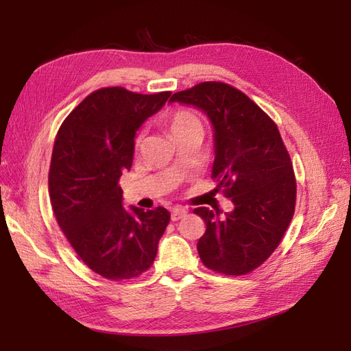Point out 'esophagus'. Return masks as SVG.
<instances>
[{"label":"esophagus","mask_w":351,"mask_h":351,"mask_svg":"<svg viewBox=\"0 0 351 351\" xmlns=\"http://www.w3.org/2000/svg\"><path fill=\"white\" fill-rule=\"evenodd\" d=\"M185 215H187V210L182 206H175L173 210H171V220L173 221L181 220L182 217H185Z\"/></svg>","instance_id":"esophagus-1"}]
</instances>
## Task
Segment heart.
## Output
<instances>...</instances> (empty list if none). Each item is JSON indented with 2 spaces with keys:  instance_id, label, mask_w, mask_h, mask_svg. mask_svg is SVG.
Returning <instances> with one entry per match:
<instances>
[{
  "instance_id": "1",
  "label": "heart",
  "mask_w": 351,
  "mask_h": 351,
  "mask_svg": "<svg viewBox=\"0 0 351 351\" xmlns=\"http://www.w3.org/2000/svg\"><path fill=\"white\" fill-rule=\"evenodd\" d=\"M195 126H200V121L196 114L191 113V111H187V110L176 111V113L170 117V130L175 136L182 131L195 128Z\"/></svg>"
}]
</instances>
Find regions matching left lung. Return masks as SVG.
I'll use <instances>...</instances> for the list:
<instances>
[{"instance_id":"1","label":"left lung","mask_w":351,"mask_h":351,"mask_svg":"<svg viewBox=\"0 0 351 351\" xmlns=\"http://www.w3.org/2000/svg\"><path fill=\"white\" fill-rule=\"evenodd\" d=\"M169 102L191 106L213 126L211 178L225 187L234 210L221 215L200 206L206 230L197 241L211 270L240 276L255 270L278 247L295 206V180L278 126L243 92L206 81L173 93Z\"/></svg>"}]
</instances>
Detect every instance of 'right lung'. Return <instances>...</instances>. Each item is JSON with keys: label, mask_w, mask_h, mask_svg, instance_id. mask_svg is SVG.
I'll use <instances>...</instances> for the list:
<instances>
[{"label": "right lung", "mask_w": 351, "mask_h": 351, "mask_svg": "<svg viewBox=\"0 0 351 351\" xmlns=\"http://www.w3.org/2000/svg\"><path fill=\"white\" fill-rule=\"evenodd\" d=\"M170 95L99 88L58 130L48 178L52 210L77 255L102 278L123 280L146 271L169 225L162 206L126 210L119 178L131 170L140 126Z\"/></svg>", "instance_id": "right-lung-1"}]
</instances>
